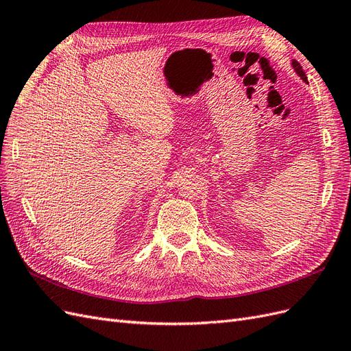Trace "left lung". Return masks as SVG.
Returning <instances> with one entry per match:
<instances>
[{
	"label": "left lung",
	"mask_w": 351,
	"mask_h": 351,
	"mask_svg": "<svg viewBox=\"0 0 351 351\" xmlns=\"http://www.w3.org/2000/svg\"><path fill=\"white\" fill-rule=\"evenodd\" d=\"M291 64H293V69L295 70V73L299 74V76L303 79V82H306V83H307V77H306V74H304V71H303V69H302V66L299 64V62H297L295 60H293Z\"/></svg>",
	"instance_id": "left-lung-1"
}]
</instances>
